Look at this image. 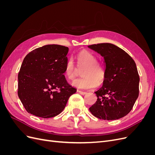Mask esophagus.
Listing matches in <instances>:
<instances>
[{
	"label": "esophagus",
	"mask_w": 155,
	"mask_h": 155,
	"mask_svg": "<svg viewBox=\"0 0 155 155\" xmlns=\"http://www.w3.org/2000/svg\"><path fill=\"white\" fill-rule=\"evenodd\" d=\"M78 92L79 94H82V95H85V94H86L87 93V92H86L81 91H78Z\"/></svg>",
	"instance_id": "esophagus-1"
}]
</instances>
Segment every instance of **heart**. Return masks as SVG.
Instances as JSON below:
<instances>
[{
	"label": "heart",
	"instance_id": "heart-1",
	"mask_svg": "<svg viewBox=\"0 0 155 155\" xmlns=\"http://www.w3.org/2000/svg\"><path fill=\"white\" fill-rule=\"evenodd\" d=\"M78 67L83 69L81 78L74 81L72 85L81 89H92L104 82L105 72L101 65L97 63V59L92 53L87 50H82L76 56ZM78 74V68L74 65L73 61L68 60L64 70L65 77L68 80H73Z\"/></svg>",
	"mask_w": 155,
	"mask_h": 155
}]
</instances>
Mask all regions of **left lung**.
<instances>
[{
    "instance_id": "8db88e82",
    "label": "left lung",
    "mask_w": 155,
    "mask_h": 155,
    "mask_svg": "<svg viewBox=\"0 0 155 155\" xmlns=\"http://www.w3.org/2000/svg\"><path fill=\"white\" fill-rule=\"evenodd\" d=\"M104 59L105 79L95 92L97 101L89 110L96 118L114 120L132 110L139 94L140 77L133 58L111 43L88 46Z\"/></svg>"
}]
</instances>
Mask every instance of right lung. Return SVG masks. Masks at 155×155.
I'll use <instances>...</instances> for the list:
<instances>
[{"label":"right lung","mask_w":155,"mask_h":155,"mask_svg":"<svg viewBox=\"0 0 155 155\" xmlns=\"http://www.w3.org/2000/svg\"><path fill=\"white\" fill-rule=\"evenodd\" d=\"M68 48L48 45L32 50L18 74V96L28 113L52 118L64 109L76 89L67 83L64 70Z\"/></svg>","instance_id":"obj_1"}]
</instances>
